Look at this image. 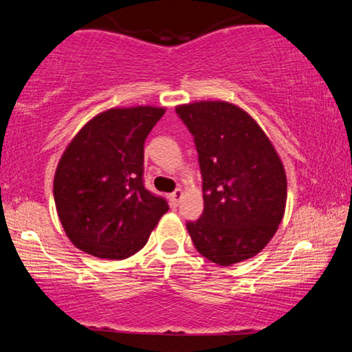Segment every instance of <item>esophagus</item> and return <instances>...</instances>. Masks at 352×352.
Here are the masks:
<instances>
[{"mask_svg": "<svg viewBox=\"0 0 352 352\" xmlns=\"http://www.w3.org/2000/svg\"><path fill=\"white\" fill-rule=\"evenodd\" d=\"M182 194H184V192H182V189H176L175 192H173V194H170V201H171L173 206L179 205V201L182 199Z\"/></svg>", "mask_w": 352, "mask_h": 352, "instance_id": "1", "label": "esophagus"}]
</instances>
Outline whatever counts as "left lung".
Returning <instances> with one entry per match:
<instances>
[{
    "instance_id": "1",
    "label": "left lung",
    "mask_w": 352,
    "mask_h": 352,
    "mask_svg": "<svg viewBox=\"0 0 352 352\" xmlns=\"http://www.w3.org/2000/svg\"><path fill=\"white\" fill-rule=\"evenodd\" d=\"M199 152L204 213L186 224L197 252L219 266L253 258L283 218L287 176L261 126L237 105H177Z\"/></svg>"
}]
</instances>
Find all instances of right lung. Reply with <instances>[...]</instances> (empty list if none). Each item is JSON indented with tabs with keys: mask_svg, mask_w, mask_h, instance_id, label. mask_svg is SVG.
Returning a JSON list of instances; mask_svg holds the SVG:
<instances>
[{
	"mask_svg": "<svg viewBox=\"0 0 352 352\" xmlns=\"http://www.w3.org/2000/svg\"><path fill=\"white\" fill-rule=\"evenodd\" d=\"M165 109H109L89 120L54 175L57 214L70 242L104 259H126L147 243L168 211L144 187V142Z\"/></svg>",
	"mask_w": 352,
	"mask_h": 352,
	"instance_id": "add662e5",
	"label": "right lung"
}]
</instances>
